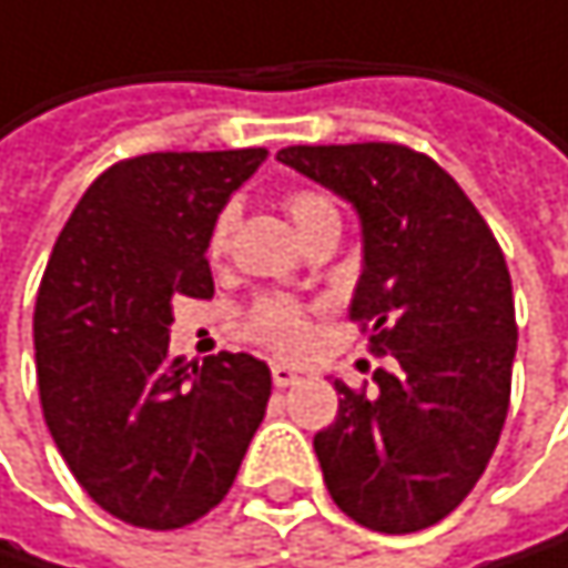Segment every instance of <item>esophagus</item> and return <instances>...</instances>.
<instances>
[{
    "instance_id": "esophagus-1",
    "label": "esophagus",
    "mask_w": 568,
    "mask_h": 568,
    "mask_svg": "<svg viewBox=\"0 0 568 568\" xmlns=\"http://www.w3.org/2000/svg\"><path fill=\"white\" fill-rule=\"evenodd\" d=\"M271 377H274V384H277V387H291V384H297V371H294V367H287V364H274V367H271Z\"/></svg>"
}]
</instances>
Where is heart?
<instances>
[{"label":"heart","instance_id":"obj_1","mask_svg":"<svg viewBox=\"0 0 568 568\" xmlns=\"http://www.w3.org/2000/svg\"><path fill=\"white\" fill-rule=\"evenodd\" d=\"M284 207L294 221V227L301 231V237H314L317 231H327V227H337L341 231V207L337 201L324 191V187H314V184H294L287 187L284 194ZM231 237H234V211L231 207H221L207 227V237H204V251L211 261H224L227 251H231ZM244 334L281 354V357H297L311 347L314 341V321H311V311L294 301V297H284V294H264L251 304L247 311V321H244Z\"/></svg>","mask_w":568,"mask_h":568}]
</instances>
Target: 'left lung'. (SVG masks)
<instances>
[{"instance_id": "left-lung-1", "label": "left lung", "mask_w": 568, "mask_h": 568, "mask_svg": "<svg viewBox=\"0 0 568 568\" xmlns=\"http://www.w3.org/2000/svg\"><path fill=\"white\" fill-rule=\"evenodd\" d=\"M277 158L347 197L364 224L351 321L390 357L374 387L334 381L314 436L331 499L377 532L449 516L483 476L509 410L516 307L483 214L424 151L394 142L291 144Z\"/></svg>"}]
</instances>
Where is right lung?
Wrapping results in <instances>:
<instances>
[{
    "label": "right lung",
    "instance_id": "obj_1",
    "mask_svg": "<svg viewBox=\"0 0 568 568\" xmlns=\"http://www.w3.org/2000/svg\"><path fill=\"white\" fill-rule=\"evenodd\" d=\"M267 148L151 151L102 171L45 264L36 374L79 486L139 529H181L231 489L271 397L251 354L171 357L174 301H211L204 237Z\"/></svg>",
    "mask_w": 568,
    "mask_h": 568
}]
</instances>
